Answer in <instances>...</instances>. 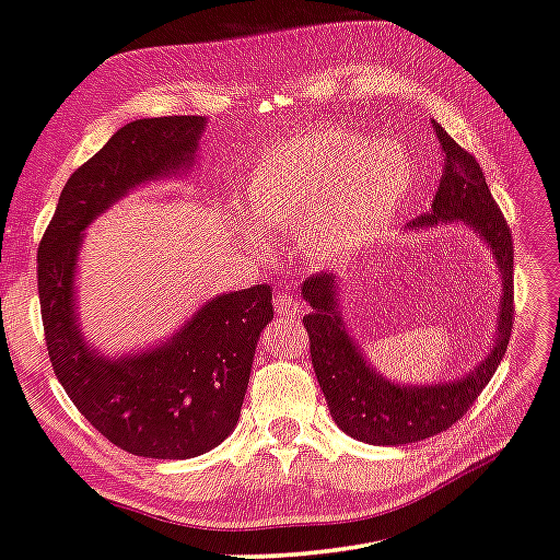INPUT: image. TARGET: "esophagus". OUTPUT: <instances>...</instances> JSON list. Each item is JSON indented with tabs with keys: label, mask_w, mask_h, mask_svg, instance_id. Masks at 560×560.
Segmentation results:
<instances>
[{
	"label": "esophagus",
	"mask_w": 560,
	"mask_h": 560,
	"mask_svg": "<svg viewBox=\"0 0 560 560\" xmlns=\"http://www.w3.org/2000/svg\"><path fill=\"white\" fill-rule=\"evenodd\" d=\"M273 311L281 315H296L301 311V303L291 296V293H277L273 296Z\"/></svg>",
	"instance_id": "1"
}]
</instances>
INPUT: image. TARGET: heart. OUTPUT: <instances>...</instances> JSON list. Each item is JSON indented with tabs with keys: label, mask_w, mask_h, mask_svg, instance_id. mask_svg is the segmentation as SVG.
Listing matches in <instances>:
<instances>
[{
	"label": "heart",
	"mask_w": 560,
	"mask_h": 560,
	"mask_svg": "<svg viewBox=\"0 0 560 560\" xmlns=\"http://www.w3.org/2000/svg\"><path fill=\"white\" fill-rule=\"evenodd\" d=\"M411 188L413 161L401 144L328 125L269 144L242 192L254 222L269 230L301 228L303 254L330 264L374 245Z\"/></svg>",
	"instance_id": "b5f03b06"
}]
</instances>
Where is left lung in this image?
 Returning <instances> with one entry per match:
<instances>
[{
    "label": "left lung",
    "mask_w": 560,
    "mask_h": 560,
    "mask_svg": "<svg viewBox=\"0 0 560 560\" xmlns=\"http://www.w3.org/2000/svg\"><path fill=\"white\" fill-rule=\"evenodd\" d=\"M433 131L443 149V178L431 210L409 228L460 220L487 242L502 277L497 330L490 352L465 377L429 386H401L374 372L345 330L338 311V279L332 273H315L303 281V299L313 308L303 315L311 342V362L332 421L352 439L372 445L419 443L451 429L492 380L512 338L514 247L510 225L470 151L455 144V139L439 121H433Z\"/></svg>",
    "instance_id": "8db88e82"
}]
</instances>
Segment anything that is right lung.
<instances>
[{
    "mask_svg": "<svg viewBox=\"0 0 560 560\" xmlns=\"http://www.w3.org/2000/svg\"><path fill=\"white\" fill-rule=\"evenodd\" d=\"M202 117L137 119L68 178L38 245L46 348L78 411L131 455L183 460L235 431L259 332L273 318L267 283L208 301L168 342L105 358L75 320V261L83 230L131 188L190 166Z\"/></svg>",
    "mask_w": 560,
    "mask_h": 560,
    "instance_id": "right-lung-1",
    "label": "right lung"
}]
</instances>
